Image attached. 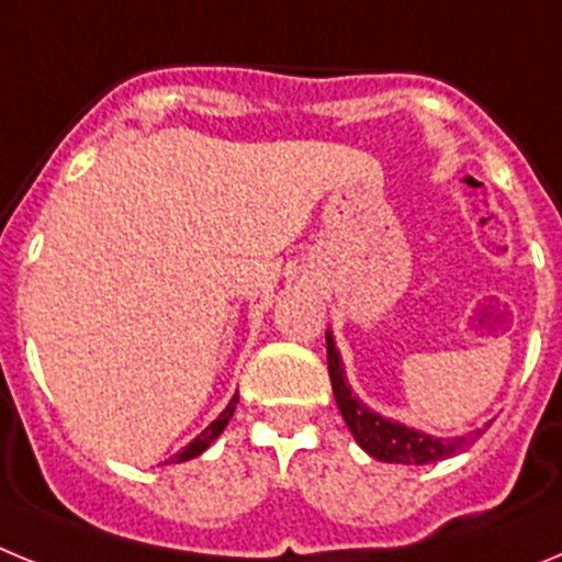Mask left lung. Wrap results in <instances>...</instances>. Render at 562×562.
Instances as JSON below:
<instances>
[{"instance_id":"1","label":"left lung","mask_w":562,"mask_h":562,"mask_svg":"<svg viewBox=\"0 0 562 562\" xmlns=\"http://www.w3.org/2000/svg\"><path fill=\"white\" fill-rule=\"evenodd\" d=\"M326 360H329V380L331 391H335L337 408H340L342 419L349 425L357 445H360L369 456H374V459L391 461V464H436V461L459 453L461 448H467V441L479 439V436L484 434V430H475L473 436H461V439L445 441L422 434V430L405 428L400 422L382 419L380 414L366 408V405L351 394L349 385H346L340 355H337L331 335H326Z\"/></svg>"}]
</instances>
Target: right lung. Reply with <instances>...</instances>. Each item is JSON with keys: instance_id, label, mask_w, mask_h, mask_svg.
Segmentation results:
<instances>
[{"instance_id": "add662e5", "label": "right lung", "mask_w": 562, "mask_h": 562, "mask_svg": "<svg viewBox=\"0 0 562 562\" xmlns=\"http://www.w3.org/2000/svg\"><path fill=\"white\" fill-rule=\"evenodd\" d=\"M236 402H238V394L236 396H233V400H231V405H227V408L225 411H222V414H220V419H213L211 422V425H207V428L205 430H202V434L200 436H196V439H193L191 441V445H188V448L186 450H182V453H177V456H173V464H177V461H188V459H196V456H200V453H205V450L207 448H211V445H213V441H216V439H220V434H222V430H225L227 428V422H231V416H233V411H236Z\"/></svg>"}]
</instances>
